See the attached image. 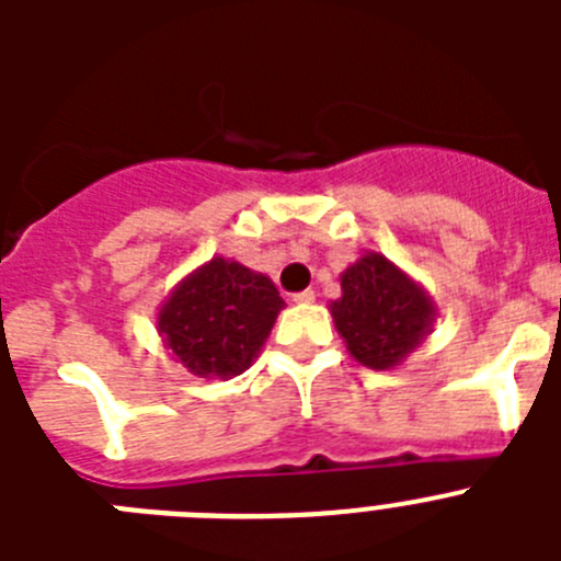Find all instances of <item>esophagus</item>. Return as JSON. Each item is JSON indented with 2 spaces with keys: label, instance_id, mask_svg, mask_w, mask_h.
I'll return each mask as SVG.
<instances>
[{
  "label": "esophagus",
  "instance_id": "34e87169",
  "mask_svg": "<svg viewBox=\"0 0 561 561\" xmlns=\"http://www.w3.org/2000/svg\"><path fill=\"white\" fill-rule=\"evenodd\" d=\"M291 300H295V304H311V300H314V291L311 289L295 291V295H291Z\"/></svg>",
  "mask_w": 561,
  "mask_h": 561
}]
</instances>
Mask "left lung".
Here are the masks:
<instances>
[{"instance_id":"8db88e82","label":"left lung","mask_w":561,"mask_h":561,"mask_svg":"<svg viewBox=\"0 0 561 561\" xmlns=\"http://www.w3.org/2000/svg\"><path fill=\"white\" fill-rule=\"evenodd\" d=\"M336 331L368 368L399 365L433 325V300L385 255L359 257L342 275V297L331 304Z\"/></svg>"}]
</instances>
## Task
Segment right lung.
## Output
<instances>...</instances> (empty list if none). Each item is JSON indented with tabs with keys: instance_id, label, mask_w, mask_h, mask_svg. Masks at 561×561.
Wrapping results in <instances>:
<instances>
[{
	"instance_id": "obj_1",
	"label": "right lung",
	"mask_w": 561,
	"mask_h": 561,
	"mask_svg": "<svg viewBox=\"0 0 561 561\" xmlns=\"http://www.w3.org/2000/svg\"><path fill=\"white\" fill-rule=\"evenodd\" d=\"M280 309L284 297L270 277L213 257L168 297L160 331L191 374L232 379L250 368Z\"/></svg>"
}]
</instances>
